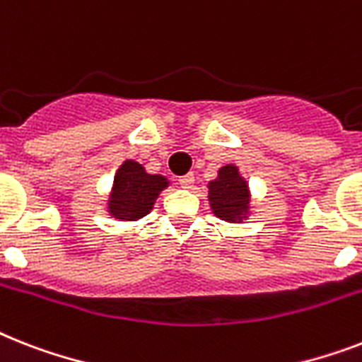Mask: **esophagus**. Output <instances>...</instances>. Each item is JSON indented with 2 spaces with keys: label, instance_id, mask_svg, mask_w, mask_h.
Returning a JSON list of instances; mask_svg holds the SVG:
<instances>
[{
  "label": "esophagus",
  "instance_id": "esophagus-1",
  "mask_svg": "<svg viewBox=\"0 0 362 362\" xmlns=\"http://www.w3.org/2000/svg\"><path fill=\"white\" fill-rule=\"evenodd\" d=\"M178 184H180L184 189H189V187H193V184H195V175L193 173H189V175H184L178 178Z\"/></svg>",
  "mask_w": 362,
  "mask_h": 362
}]
</instances>
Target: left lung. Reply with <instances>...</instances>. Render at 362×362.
Instances as JSON below:
<instances>
[{
  "label": "left lung",
  "mask_w": 362,
  "mask_h": 362,
  "mask_svg": "<svg viewBox=\"0 0 362 362\" xmlns=\"http://www.w3.org/2000/svg\"><path fill=\"white\" fill-rule=\"evenodd\" d=\"M249 187L236 165L219 169L216 180L208 184V201L217 217L228 223H240L249 214Z\"/></svg>",
  "instance_id": "8db88e82"
}]
</instances>
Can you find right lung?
I'll use <instances>...</instances> for the list:
<instances>
[{"mask_svg": "<svg viewBox=\"0 0 362 362\" xmlns=\"http://www.w3.org/2000/svg\"><path fill=\"white\" fill-rule=\"evenodd\" d=\"M169 186L165 176L148 175L145 167L134 160H126L115 175L110 195V214L115 219L137 221L154 206V201Z\"/></svg>", "mask_w": 362, "mask_h": 362, "instance_id": "1", "label": "right lung"}]
</instances>
